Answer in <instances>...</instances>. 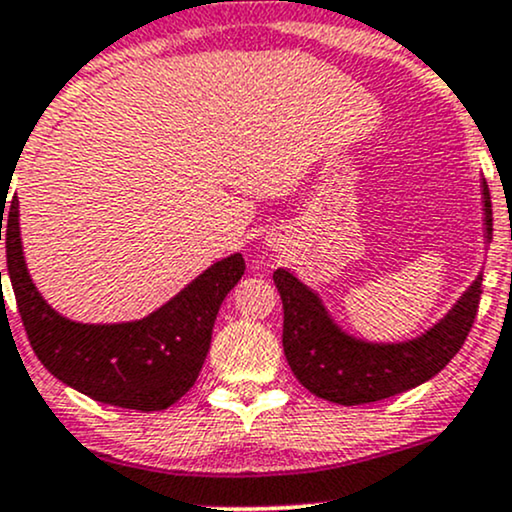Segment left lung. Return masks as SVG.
<instances>
[{"label": "left lung", "mask_w": 512, "mask_h": 512, "mask_svg": "<svg viewBox=\"0 0 512 512\" xmlns=\"http://www.w3.org/2000/svg\"><path fill=\"white\" fill-rule=\"evenodd\" d=\"M484 245L491 243V195L481 180ZM481 276L426 332L404 342H370L346 332L322 303L320 293L291 269H276L274 284L284 303V354L305 390L334 404H366L399 395L438 375L460 351L477 317Z\"/></svg>", "instance_id": "8db88e82"}]
</instances>
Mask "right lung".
<instances>
[{"mask_svg": "<svg viewBox=\"0 0 512 512\" xmlns=\"http://www.w3.org/2000/svg\"><path fill=\"white\" fill-rule=\"evenodd\" d=\"M2 238L11 289L40 363L81 395L139 411L168 409L195 385L216 313L245 272L243 255L233 252L146 317L76 322L57 313L28 274L16 197L7 204L0 195Z\"/></svg>", "mask_w": 512, "mask_h": 512, "instance_id": "add662e5", "label": "right lung"}]
</instances>
